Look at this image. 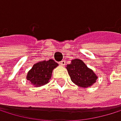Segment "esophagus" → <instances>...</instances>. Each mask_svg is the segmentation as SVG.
I'll return each mask as SVG.
<instances>
[{"label":"esophagus","mask_w":121,"mask_h":121,"mask_svg":"<svg viewBox=\"0 0 121 121\" xmlns=\"http://www.w3.org/2000/svg\"><path fill=\"white\" fill-rule=\"evenodd\" d=\"M60 65H61L62 66H64L65 65V62L64 61V60H62V62H60Z\"/></svg>","instance_id":"34e87169"}]
</instances>
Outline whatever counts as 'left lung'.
<instances>
[{
	"instance_id": "8db88e82",
	"label": "left lung",
	"mask_w": 121,
	"mask_h": 121,
	"mask_svg": "<svg viewBox=\"0 0 121 121\" xmlns=\"http://www.w3.org/2000/svg\"><path fill=\"white\" fill-rule=\"evenodd\" d=\"M71 81L78 86L88 88L93 86L98 78L96 73L89 68L83 60L75 59L66 67Z\"/></svg>"
}]
</instances>
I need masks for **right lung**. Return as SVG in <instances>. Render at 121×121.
Segmentation results:
<instances>
[{
	"mask_svg": "<svg viewBox=\"0 0 121 121\" xmlns=\"http://www.w3.org/2000/svg\"><path fill=\"white\" fill-rule=\"evenodd\" d=\"M59 65L53 59L40 61L33 65L27 75V80L35 87L44 86L49 82L53 69Z\"/></svg>",
	"mask_w": 121,
	"mask_h": 121,
	"instance_id": "obj_1",
	"label": "right lung"
}]
</instances>
